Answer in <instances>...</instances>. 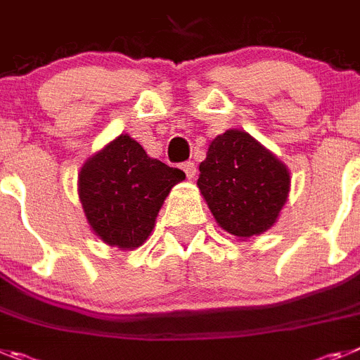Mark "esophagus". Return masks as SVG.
Returning <instances> with one entry per match:
<instances>
[{
    "mask_svg": "<svg viewBox=\"0 0 360 360\" xmlns=\"http://www.w3.org/2000/svg\"><path fill=\"white\" fill-rule=\"evenodd\" d=\"M182 169H184V173H186V176L189 178V180H193V178L196 176V165L193 164V162H184Z\"/></svg>",
    "mask_w": 360,
    "mask_h": 360,
    "instance_id": "obj_1",
    "label": "esophagus"
}]
</instances>
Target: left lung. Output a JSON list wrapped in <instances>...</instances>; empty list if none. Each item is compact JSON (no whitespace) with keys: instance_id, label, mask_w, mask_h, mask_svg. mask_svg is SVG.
Here are the masks:
<instances>
[{"instance_id":"obj_1","label":"left lung","mask_w":360,"mask_h":360,"mask_svg":"<svg viewBox=\"0 0 360 360\" xmlns=\"http://www.w3.org/2000/svg\"><path fill=\"white\" fill-rule=\"evenodd\" d=\"M290 171L251 134L229 129L210 143L198 189L218 226L236 238L268 231L290 195Z\"/></svg>"}]
</instances>
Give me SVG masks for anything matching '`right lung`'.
Listing matches in <instances>:
<instances>
[{
	"instance_id": "obj_1",
	"label": "right lung",
	"mask_w": 360,
	"mask_h": 360,
	"mask_svg": "<svg viewBox=\"0 0 360 360\" xmlns=\"http://www.w3.org/2000/svg\"><path fill=\"white\" fill-rule=\"evenodd\" d=\"M186 173L147 156L143 147L120 134L91 156L78 174V195L89 226L120 250H136L155 227L169 191Z\"/></svg>"
}]
</instances>
